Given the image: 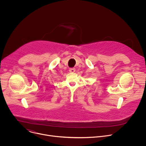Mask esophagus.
Returning <instances> with one entry per match:
<instances>
[{"label":"esophagus","mask_w":146,"mask_h":146,"mask_svg":"<svg viewBox=\"0 0 146 146\" xmlns=\"http://www.w3.org/2000/svg\"><path fill=\"white\" fill-rule=\"evenodd\" d=\"M76 71V69L74 68H70L69 69V72L72 73H74Z\"/></svg>","instance_id":"34e87169"}]
</instances>
